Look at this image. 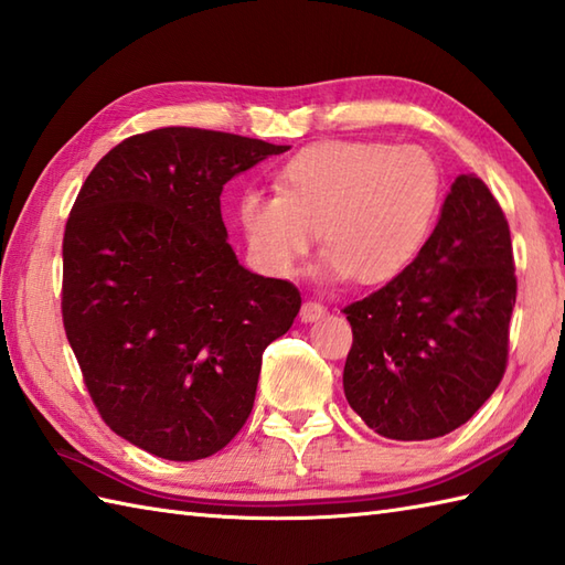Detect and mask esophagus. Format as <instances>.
Segmentation results:
<instances>
[{"instance_id":"34e87169","label":"esophagus","mask_w":565,"mask_h":565,"mask_svg":"<svg viewBox=\"0 0 565 565\" xmlns=\"http://www.w3.org/2000/svg\"><path fill=\"white\" fill-rule=\"evenodd\" d=\"M322 316H326V306H320V303H316V301H306V303L301 306V320H303V322H316V320H320Z\"/></svg>"}]
</instances>
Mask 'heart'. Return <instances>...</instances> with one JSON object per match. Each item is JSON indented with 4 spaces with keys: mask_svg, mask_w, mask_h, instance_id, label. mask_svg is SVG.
<instances>
[{
    "mask_svg": "<svg viewBox=\"0 0 565 565\" xmlns=\"http://www.w3.org/2000/svg\"><path fill=\"white\" fill-rule=\"evenodd\" d=\"M276 194L247 191L237 221L255 267L294 276L318 231L320 281L374 286L411 267L439 209L441 177L417 146L322 140L274 177Z\"/></svg>",
    "mask_w": 565,
    "mask_h": 565,
    "instance_id": "obj_1",
    "label": "heart"
}]
</instances>
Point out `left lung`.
Returning a JSON list of instances; mask_svg holds the SVG:
<instances>
[{"label":"left lung","instance_id":"left-lung-1","mask_svg":"<svg viewBox=\"0 0 565 565\" xmlns=\"http://www.w3.org/2000/svg\"><path fill=\"white\" fill-rule=\"evenodd\" d=\"M514 298L505 213L481 179L456 177L411 267L344 308L347 403L381 437L449 435L505 374Z\"/></svg>","mask_w":565,"mask_h":565}]
</instances>
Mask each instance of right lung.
Instances as JSON below:
<instances>
[{
  "label": "right lung",
  "instance_id": "1",
  "mask_svg": "<svg viewBox=\"0 0 565 565\" xmlns=\"http://www.w3.org/2000/svg\"><path fill=\"white\" fill-rule=\"evenodd\" d=\"M289 146L158 128L106 152L63 239V322L118 437L167 461L221 451L252 413L264 347L301 310L227 243L225 182Z\"/></svg>",
  "mask_w": 565,
  "mask_h": 565
}]
</instances>
